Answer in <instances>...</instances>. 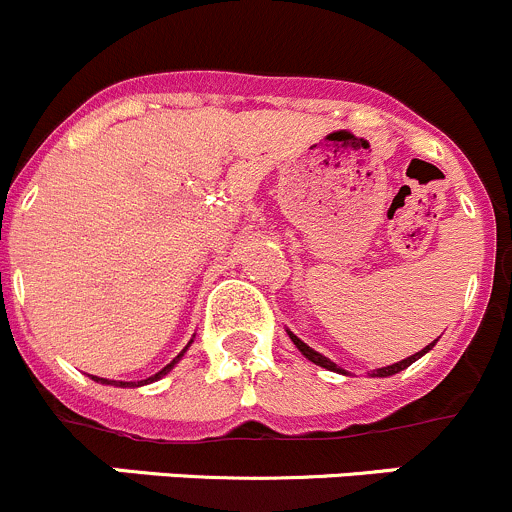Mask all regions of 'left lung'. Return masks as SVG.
Segmentation results:
<instances>
[{
    "instance_id": "8db88e82",
    "label": "left lung",
    "mask_w": 512,
    "mask_h": 512,
    "mask_svg": "<svg viewBox=\"0 0 512 512\" xmlns=\"http://www.w3.org/2000/svg\"><path fill=\"white\" fill-rule=\"evenodd\" d=\"M286 333H288V338H291V341H293V346H296L298 351H301L303 356L308 358V361H311V363H316V366H321V368H326V371H333V373H341V376H348V371H346V368H341V366H338V363H333L331 358H326V356H323V353L313 351V348L308 346V343H303L301 338L296 336V333H293V331H288V328H286ZM433 346H435V341L430 343V346L423 348V351H418V353H413V356L403 358V361L393 363V366H383V368H376V371H371V378H388V376H396V373L406 371V368L411 366V363H416L418 358H421V356H426V353H428L430 348H433Z\"/></svg>"
}]
</instances>
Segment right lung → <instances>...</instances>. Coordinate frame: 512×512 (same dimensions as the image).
Instances as JSON below:
<instances>
[{
  "instance_id": "1",
  "label": "right lung",
  "mask_w": 512,
  "mask_h": 512,
  "mask_svg": "<svg viewBox=\"0 0 512 512\" xmlns=\"http://www.w3.org/2000/svg\"><path fill=\"white\" fill-rule=\"evenodd\" d=\"M191 343H194V341H189V346H191ZM189 346H186V348H184V351H181V353H179V356H176V358H174V361H171V363H166V366H164V368H161V371H159V373H154V376L144 378V381H139V383H129V381H109V378H99V376H91V378H94V381H96V383H101V386H116V388L146 386V383H154V381H159V378H164V376H166V373H169V371H171V368H174V366H176V363H179V361H181V358H184V353H186V351H189Z\"/></svg>"
}]
</instances>
